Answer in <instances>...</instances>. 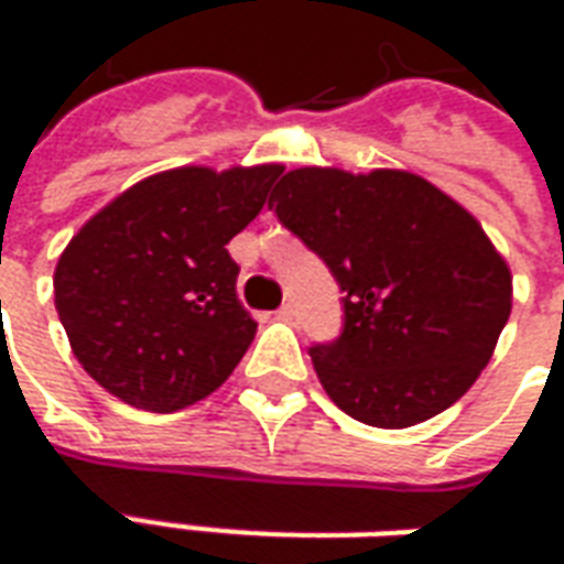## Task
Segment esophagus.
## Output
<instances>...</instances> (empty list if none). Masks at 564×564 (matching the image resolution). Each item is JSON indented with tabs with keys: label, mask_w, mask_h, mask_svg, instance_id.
<instances>
[{
	"label": "esophagus",
	"mask_w": 564,
	"mask_h": 564,
	"mask_svg": "<svg viewBox=\"0 0 564 564\" xmlns=\"http://www.w3.org/2000/svg\"><path fill=\"white\" fill-rule=\"evenodd\" d=\"M278 317H281L283 323H293V319H295V305H283L281 311H278Z\"/></svg>",
	"instance_id": "1"
}]
</instances>
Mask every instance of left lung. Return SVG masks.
<instances>
[{"label":"left lung","instance_id":"left-lung-1","mask_svg":"<svg viewBox=\"0 0 564 564\" xmlns=\"http://www.w3.org/2000/svg\"><path fill=\"white\" fill-rule=\"evenodd\" d=\"M269 208L341 286V338L311 347V362L344 414L408 429L471 390L513 302L474 214L420 174L319 165L283 174Z\"/></svg>","mask_w":564,"mask_h":564}]
</instances>
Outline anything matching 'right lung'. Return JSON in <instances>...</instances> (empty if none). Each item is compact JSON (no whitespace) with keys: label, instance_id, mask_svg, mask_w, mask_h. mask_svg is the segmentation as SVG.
Here are the masks:
<instances>
[{"label":"right lung","instance_id":"add662e5","mask_svg":"<svg viewBox=\"0 0 564 564\" xmlns=\"http://www.w3.org/2000/svg\"><path fill=\"white\" fill-rule=\"evenodd\" d=\"M283 165H181L111 198L59 253L54 305L72 354L120 402L172 414L229 378L257 335L226 245Z\"/></svg>","mask_w":564,"mask_h":564}]
</instances>
